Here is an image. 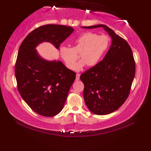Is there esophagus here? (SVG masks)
<instances>
[{
    "instance_id": "esophagus-1",
    "label": "esophagus",
    "mask_w": 151,
    "mask_h": 151,
    "mask_svg": "<svg viewBox=\"0 0 151 151\" xmlns=\"http://www.w3.org/2000/svg\"><path fill=\"white\" fill-rule=\"evenodd\" d=\"M80 76H81V75H80L79 73H77L76 75V81H78V80L80 79Z\"/></svg>"
}]
</instances>
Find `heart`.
<instances>
[{
    "instance_id": "obj_1",
    "label": "heart",
    "mask_w": 151,
    "mask_h": 151,
    "mask_svg": "<svg viewBox=\"0 0 151 151\" xmlns=\"http://www.w3.org/2000/svg\"><path fill=\"white\" fill-rule=\"evenodd\" d=\"M72 48L62 47L60 54L66 66L73 69L80 56L82 60L75 67L80 70L86 63L88 66L97 64L107 50L109 45L108 37L105 35H97L90 32H83L72 41Z\"/></svg>"
}]
</instances>
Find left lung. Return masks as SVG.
<instances>
[{
    "label": "left lung",
    "instance_id": "obj_1",
    "mask_svg": "<svg viewBox=\"0 0 151 151\" xmlns=\"http://www.w3.org/2000/svg\"><path fill=\"white\" fill-rule=\"evenodd\" d=\"M101 27L111 37L110 49L104 59L81 75L84 83L83 95L88 109L96 115H106L123 104L130 93L135 76L136 64L127 41L104 24Z\"/></svg>",
    "mask_w": 151,
    "mask_h": 151
}]
</instances>
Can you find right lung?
Instances as JSON below:
<instances>
[{
	"label": "right lung",
	"instance_id": "obj_1",
	"mask_svg": "<svg viewBox=\"0 0 151 151\" xmlns=\"http://www.w3.org/2000/svg\"><path fill=\"white\" fill-rule=\"evenodd\" d=\"M74 29L59 24L43 25L32 31L19 47L15 65L18 91L37 114L52 117L62 110L76 73L60 61L45 60L35 48L47 41L58 49Z\"/></svg>",
	"mask_w": 151,
	"mask_h": 151
}]
</instances>
